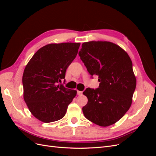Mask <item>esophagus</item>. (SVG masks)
<instances>
[{
    "mask_svg": "<svg viewBox=\"0 0 156 156\" xmlns=\"http://www.w3.org/2000/svg\"><path fill=\"white\" fill-rule=\"evenodd\" d=\"M82 94H83V92H82V91L77 90V95H78V96H81Z\"/></svg>",
    "mask_w": 156,
    "mask_h": 156,
    "instance_id": "esophagus-1",
    "label": "esophagus"
}]
</instances>
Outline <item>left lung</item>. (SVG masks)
Segmentation results:
<instances>
[{"label": "left lung", "mask_w": 156, "mask_h": 156, "mask_svg": "<svg viewBox=\"0 0 156 156\" xmlns=\"http://www.w3.org/2000/svg\"><path fill=\"white\" fill-rule=\"evenodd\" d=\"M79 55L92 76L98 75L100 85L87 88L83 107L84 116L100 126L115 124L129 110L136 88V78L129 55L110 41L84 42Z\"/></svg>", "instance_id": "1"}]
</instances>
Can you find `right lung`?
<instances>
[{
  "mask_svg": "<svg viewBox=\"0 0 156 156\" xmlns=\"http://www.w3.org/2000/svg\"><path fill=\"white\" fill-rule=\"evenodd\" d=\"M80 43L50 44L42 47L27 64L23 75V98L37 119L55 122L65 116L77 91L58 84L76 57ZM64 81H65V80Z\"/></svg>",
  "mask_w": 156,
  "mask_h": 156,
  "instance_id": "obj_1",
  "label": "right lung"
}]
</instances>
